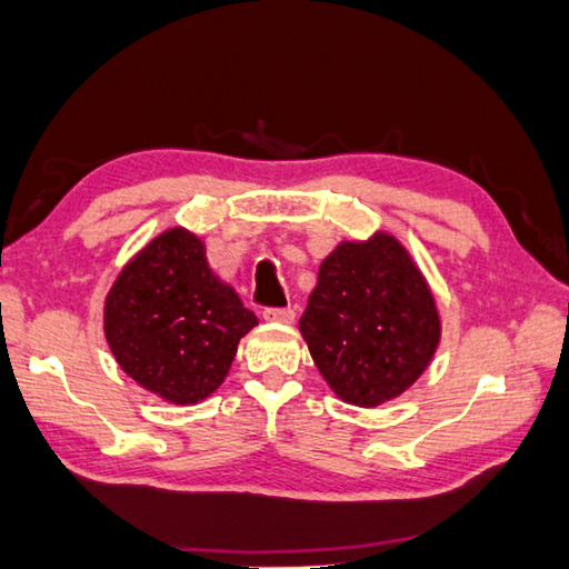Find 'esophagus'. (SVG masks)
<instances>
[{"label": "esophagus", "instance_id": "obj_1", "mask_svg": "<svg viewBox=\"0 0 569 569\" xmlns=\"http://www.w3.org/2000/svg\"><path fill=\"white\" fill-rule=\"evenodd\" d=\"M263 318L268 323H293L296 311L293 308H266Z\"/></svg>", "mask_w": 569, "mask_h": 569}]
</instances>
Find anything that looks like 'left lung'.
<instances>
[{
	"label": "left lung",
	"mask_w": 569,
	"mask_h": 569,
	"mask_svg": "<svg viewBox=\"0 0 569 569\" xmlns=\"http://www.w3.org/2000/svg\"><path fill=\"white\" fill-rule=\"evenodd\" d=\"M298 330L336 396L358 408L400 398L426 373L442 320L420 266L396 236L338 241L318 268Z\"/></svg>",
	"instance_id": "1"
}]
</instances>
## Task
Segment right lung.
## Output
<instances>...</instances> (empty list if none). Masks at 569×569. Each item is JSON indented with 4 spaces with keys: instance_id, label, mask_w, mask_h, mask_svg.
<instances>
[{
    "instance_id": "obj_1",
    "label": "right lung",
    "mask_w": 569,
    "mask_h": 569,
    "mask_svg": "<svg viewBox=\"0 0 569 569\" xmlns=\"http://www.w3.org/2000/svg\"><path fill=\"white\" fill-rule=\"evenodd\" d=\"M256 326L233 286L211 271L201 236L183 226L133 253L104 298L113 360L173 406H196L219 390Z\"/></svg>"
}]
</instances>
